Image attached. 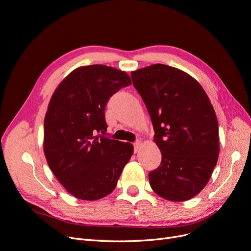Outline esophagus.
Listing matches in <instances>:
<instances>
[{
	"label": "esophagus",
	"mask_w": 251,
	"mask_h": 251,
	"mask_svg": "<svg viewBox=\"0 0 251 251\" xmlns=\"http://www.w3.org/2000/svg\"><path fill=\"white\" fill-rule=\"evenodd\" d=\"M133 146H134V151L136 153V151H138V150H139V148H140V141H139V140L135 141Z\"/></svg>",
	"instance_id": "34e87169"
}]
</instances>
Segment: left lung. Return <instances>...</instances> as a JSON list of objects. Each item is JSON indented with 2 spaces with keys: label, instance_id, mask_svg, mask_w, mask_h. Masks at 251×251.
<instances>
[{
  "label": "left lung",
  "instance_id": "obj_1",
  "mask_svg": "<svg viewBox=\"0 0 251 251\" xmlns=\"http://www.w3.org/2000/svg\"><path fill=\"white\" fill-rule=\"evenodd\" d=\"M154 127L160 165L150 172L153 191L162 198L192 199L207 184L219 157V126L214 108L191 75L162 64L131 74Z\"/></svg>",
  "mask_w": 251,
  "mask_h": 251
}]
</instances>
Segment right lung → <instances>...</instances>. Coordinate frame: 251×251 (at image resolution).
<instances>
[{"mask_svg":"<svg viewBox=\"0 0 251 251\" xmlns=\"http://www.w3.org/2000/svg\"><path fill=\"white\" fill-rule=\"evenodd\" d=\"M131 85L115 68L92 65L72 71L53 93L44 123V151L68 193L98 200L116 187L133 146L104 136L110 97Z\"/></svg>","mask_w":251,"mask_h":251,"instance_id":"obj_1","label":"right lung"}]
</instances>
